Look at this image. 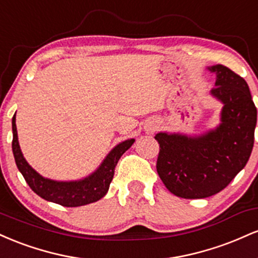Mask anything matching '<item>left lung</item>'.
Segmentation results:
<instances>
[{
  "mask_svg": "<svg viewBox=\"0 0 258 258\" xmlns=\"http://www.w3.org/2000/svg\"><path fill=\"white\" fill-rule=\"evenodd\" d=\"M211 94L223 103L221 125L199 137L158 133L156 171L165 186L183 199H203L223 190L246 165L254 142L257 110L248 86L217 64Z\"/></svg>",
  "mask_w": 258,
  "mask_h": 258,
  "instance_id": "1",
  "label": "left lung"
}]
</instances>
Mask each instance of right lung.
<instances>
[{
    "mask_svg": "<svg viewBox=\"0 0 258 258\" xmlns=\"http://www.w3.org/2000/svg\"><path fill=\"white\" fill-rule=\"evenodd\" d=\"M12 130H13V141H12L13 155L18 170L23 174L26 183L42 199L65 207L87 205L102 199L110 185L117 161L135 142V139H128L117 144L108 154L98 170L91 176L86 177L85 179L75 180V182H57V180L43 178L26 162L18 142L16 114L12 119Z\"/></svg>",
    "mask_w": 258,
    "mask_h": 258,
    "instance_id": "1",
    "label": "right lung"
}]
</instances>
